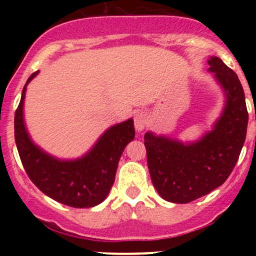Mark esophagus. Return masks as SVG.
Segmentation results:
<instances>
[{"instance_id":"obj_1","label":"esophagus","mask_w":256,"mask_h":256,"mask_svg":"<svg viewBox=\"0 0 256 256\" xmlns=\"http://www.w3.org/2000/svg\"><path fill=\"white\" fill-rule=\"evenodd\" d=\"M148 126V116L144 112H137L134 115V128L137 132H142Z\"/></svg>"}]
</instances>
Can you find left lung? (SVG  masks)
Instances as JSON below:
<instances>
[{"instance_id":"8db88e82","label":"left lung","mask_w":256,"mask_h":256,"mask_svg":"<svg viewBox=\"0 0 256 256\" xmlns=\"http://www.w3.org/2000/svg\"><path fill=\"white\" fill-rule=\"evenodd\" d=\"M209 72L224 94V108L212 130L194 142L146 132L151 180L164 200L187 204L222 186L238 160L248 130L245 94L234 70L216 56Z\"/></svg>"}]
</instances>
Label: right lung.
<instances>
[{"label": "right lung", "mask_w": 256, "mask_h": 256, "mask_svg": "<svg viewBox=\"0 0 256 256\" xmlns=\"http://www.w3.org/2000/svg\"><path fill=\"white\" fill-rule=\"evenodd\" d=\"M37 74L26 80L15 112V142L22 166L32 182L58 202L73 208L96 206L108 198L122 154L134 138L133 119L108 128L82 158L58 159L33 142L24 120L26 86Z\"/></svg>", "instance_id": "add662e5"}]
</instances>
